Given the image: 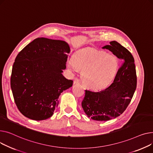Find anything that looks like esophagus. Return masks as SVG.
Segmentation results:
<instances>
[{
  "mask_svg": "<svg viewBox=\"0 0 153 153\" xmlns=\"http://www.w3.org/2000/svg\"><path fill=\"white\" fill-rule=\"evenodd\" d=\"M74 84H77V83H79V80L78 78H75L74 79Z\"/></svg>",
  "mask_w": 153,
  "mask_h": 153,
  "instance_id": "34e87169",
  "label": "esophagus"
}]
</instances>
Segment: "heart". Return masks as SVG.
<instances>
[{"label":"heart","mask_w":153,"mask_h":153,"mask_svg":"<svg viewBox=\"0 0 153 153\" xmlns=\"http://www.w3.org/2000/svg\"><path fill=\"white\" fill-rule=\"evenodd\" d=\"M68 66L73 70H82L85 85L89 89L100 90L112 83L117 73L119 62L114 55L84 49L75 53Z\"/></svg>","instance_id":"1"}]
</instances>
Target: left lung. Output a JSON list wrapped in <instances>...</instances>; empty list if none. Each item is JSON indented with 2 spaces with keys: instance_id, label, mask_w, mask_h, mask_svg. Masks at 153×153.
<instances>
[{
  "instance_id": "obj_1",
  "label": "left lung",
  "mask_w": 153,
  "mask_h": 153,
  "mask_svg": "<svg viewBox=\"0 0 153 153\" xmlns=\"http://www.w3.org/2000/svg\"><path fill=\"white\" fill-rule=\"evenodd\" d=\"M123 61L114 82L100 92L85 90L82 102L88 117L97 121H106L122 114L130 104L137 88V74L131 53L115 41L102 47Z\"/></svg>"
}]
</instances>
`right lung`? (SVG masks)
Wrapping results in <instances>:
<instances>
[{
    "mask_svg": "<svg viewBox=\"0 0 153 153\" xmlns=\"http://www.w3.org/2000/svg\"><path fill=\"white\" fill-rule=\"evenodd\" d=\"M70 52L64 41L38 38L17 55L10 85L15 102L24 116L43 120L53 114L61 93L73 85L62 75Z\"/></svg>",
    "mask_w": 153,
    "mask_h": 153,
    "instance_id": "1",
    "label": "right lung"
}]
</instances>
